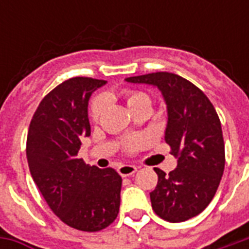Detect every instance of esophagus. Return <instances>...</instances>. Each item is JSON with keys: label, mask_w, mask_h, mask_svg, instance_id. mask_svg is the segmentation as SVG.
<instances>
[{"label": "esophagus", "mask_w": 249, "mask_h": 249, "mask_svg": "<svg viewBox=\"0 0 249 249\" xmlns=\"http://www.w3.org/2000/svg\"><path fill=\"white\" fill-rule=\"evenodd\" d=\"M136 171H137V168H136L135 165H130V164H124V165H121V167L119 168V173L121 176H124V178H126V176H132Z\"/></svg>", "instance_id": "esophagus-1"}]
</instances>
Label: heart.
Returning a JSON list of instances; mask_svg holds the SVG:
<instances>
[{
    "instance_id": "b5f03b06",
    "label": "heart",
    "mask_w": 249,
    "mask_h": 249,
    "mask_svg": "<svg viewBox=\"0 0 249 249\" xmlns=\"http://www.w3.org/2000/svg\"><path fill=\"white\" fill-rule=\"evenodd\" d=\"M125 101H126V105L129 110L133 113L135 110L140 108H144V107H148L151 108V97L144 92H137V90H126L124 92ZM104 103L103 98L96 97L92 101V105H90V116H92L93 120H97L101 114V110H103ZM139 145V141L132 140L128 144V148L129 149H135L136 146Z\"/></svg>"
}]
</instances>
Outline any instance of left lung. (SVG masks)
I'll list each match as a JSON object with an SVG mask.
<instances>
[{
	"label": "left lung",
	"mask_w": 249,
	"mask_h": 249,
	"mask_svg": "<svg viewBox=\"0 0 249 249\" xmlns=\"http://www.w3.org/2000/svg\"><path fill=\"white\" fill-rule=\"evenodd\" d=\"M125 81L156 87L167 104L165 141L178 168L168 175L155 168L159 181L151 192L152 208L171 223L197 216L212 201L224 172L223 130L213 105L196 85L175 73L157 71Z\"/></svg>",
	"instance_id": "1"
}]
</instances>
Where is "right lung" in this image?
Instances as JSON below:
<instances>
[{
	"instance_id": "add662e5",
	"label": "right lung",
	"mask_w": 249,
	"mask_h": 249,
	"mask_svg": "<svg viewBox=\"0 0 249 249\" xmlns=\"http://www.w3.org/2000/svg\"><path fill=\"white\" fill-rule=\"evenodd\" d=\"M107 81L73 77L42 98L30 121L26 159L32 178L49 208L71 228H107L120 209L121 176L78 159L81 140L90 136L88 103Z\"/></svg>"
}]
</instances>
